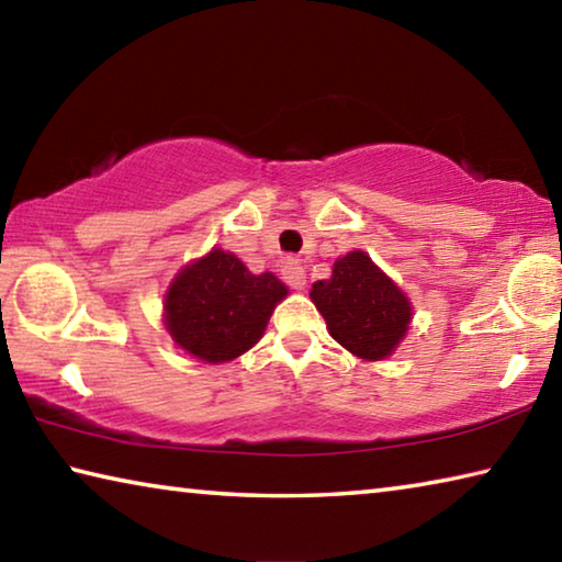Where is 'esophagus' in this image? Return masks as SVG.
<instances>
[{"mask_svg": "<svg viewBox=\"0 0 562 562\" xmlns=\"http://www.w3.org/2000/svg\"><path fill=\"white\" fill-rule=\"evenodd\" d=\"M282 278H284V282L290 284L292 290H302L304 284H307V278H304V268H302L300 262H284Z\"/></svg>", "mask_w": 562, "mask_h": 562, "instance_id": "34e87169", "label": "esophagus"}]
</instances>
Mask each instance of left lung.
Returning <instances> with one entry per match:
<instances>
[{"mask_svg": "<svg viewBox=\"0 0 562 562\" xmlns=\"http://www.w3.org/2000/svg\"><path fill=\"white\" fill-rule=\"evenodd\" d=\"M310 297L329 335L359 359L392 355L412 319L404 292L359 250L339 258L329 280L312 284Z\"/></svg>", "mask_w": 562, "mask_h": 562, "instance_id": "obj_1", "label": "left lung"}]
</instances>
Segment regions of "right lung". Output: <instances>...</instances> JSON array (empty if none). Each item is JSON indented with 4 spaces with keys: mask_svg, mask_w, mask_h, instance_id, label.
I'll return each mask as SVG.
<instances>
[{
    "mask_svg": "<svg viewBox=\"0 0 562 562\" xmlns=\"http://www.w3.org/2000/svg\"><path fill=\"white\" fill-rule=\"evenodd\" d=\"M284 294L288 288L274 274H252L235 255L211 250L170 284L166 327L190 355L217 364L262 337Z\"/></svg>",
    "mask_w": 562,
    "mask_h": 562,
    "instance_id": "right-lung-1",
    "label": "right lung"
}]
</instances>
